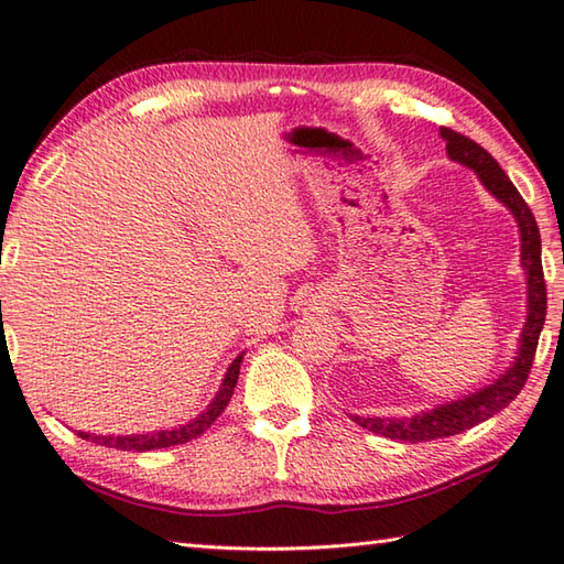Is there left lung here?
I'll return each mask as SVG.
<instances>
[{
    "label": "left lung",
    "instance_id": "1",
    "mask_svg": "<svg viewBox=\"0 0 564 564\" xmlns=\"http://www.w3.org/2000/svg\"><path fill=\"white\" fill-rule=\"evenodd\" d=\"M442 138L446 140V152L454 162H460L476 172L480 182L486 184V189L500 199L506 207L513 212L520 229V263H523L525 279H528V317L520 333V350L516 362L508 367L506 375H500L494 384L478 389L476 394H468L456 402L442 404L429 412L402 416V419H380V416H357L350 414L355 424L372 434H380L387 438H399V442H432V438H444L466 432V429L486 422L500 409H506L513 399L520 394V389L525 387L532 360H535L538 340L545 325L547 313V289H545V275H542V259H540V229L538 221L532 217L525 199L520 197L516 184L508 180V175L500 170L498 162L494 160L488 150H484L466 135L442 128Z\"/></svg>",
    "mask_w": 564,
    "mask_h": 564
}]
</instances>
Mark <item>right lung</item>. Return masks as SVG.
Returning a JSON list of instances; mask_svg holds the SVG:
<instances>
[{
	"mask_svg": "<svg viewBox=\"0 0 564 564\" xmlns=\"http://www.w3.org/2000/svg\"><path fill=\"white\" fill-rule=\"evenodd\" d=\"M241 357L239 355L237 360L229 365L227 375H224V382L219 387L217 397L212 399V404L207 406V412H202L199 416H194L192 422L182 424L177 429H167V432H152V434H132V436H94V434H86V432H78L80 438H86V442H94L100 446H108V448H120V452H152V448H167V446H177L184 442H192V438H197L199 434L207 432V429L217 422V416L227 409L229 399L234 394V387H237L239 380V367H241Z\"/></svg>",
	"mask_w": 564,
	"mask_h": 564,
	"instance_id": "1",
	"label": "right lung"
}]
</instances>
